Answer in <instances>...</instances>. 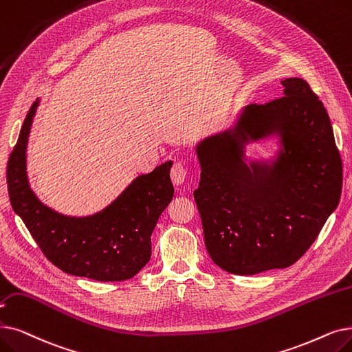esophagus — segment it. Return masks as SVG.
I'll use <instances>...</instances> for the list:
<instances>
[{
	"label": "esophagus",
	"instance_id": "esophagus-1",
	"mask_svg": "<svg viewBox=\"0 0 352 352\" xmlns=\"http://www.w3.org/2000/svg\"><path fill=\"white\" fill-rule=\"evenodd\" d=\"M187 177V166L184 162H175L171 168V179L174 182V186L179 187L182 182L186 181Z\"/></svg>",
	"mask_w": 352,
	"mask_h": 352
}]
</instances>
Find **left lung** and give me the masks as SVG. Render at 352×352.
Masks as SVG:
<instances>
[{"label":"left lung","instance_id":"left-lung-1","mask_svg":"<svg viewBox=\"0 0 352 352\" xmlns=\"http://www.w3.org/2000/svg\"><path fill=\"white\" fill-rule=\"evenodd\" d=\"M282 85L285 96L244 106L232 129L195 146L201 177L194 200L207 252L240 276L294 265L341 197L342 162L327 109L303 79ZM273 138V157L247 158L250 142Z\"/></svg>","mask_w":352,"mask_h":352}]
</instances>
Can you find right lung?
I'll list each match as a JSON object with an SVG mask.
<instances>
[{
	"mask_svg": "<svg viewBox=\"0 0 352 352\" xmlns=\"http://www.w3.org/2000/svg\"><path fill=\"white\" fill-rule=\"evenodd\" d=\"M40 98L30 108L7 165L12 210L41 252L63 272L99 282L133 278L151 258V234L171 203L173 161L131 181L115 200L89 216H67L44 204L30 186L27 145Z\"/></svg>",
	"mask_w": 352,
	"mask_h": 352,
	"instance_id": "obj_1",
	"label": "right lung"
}]
</instances>
